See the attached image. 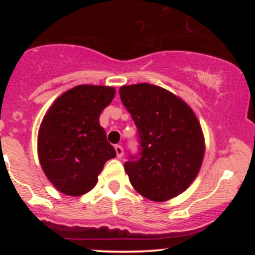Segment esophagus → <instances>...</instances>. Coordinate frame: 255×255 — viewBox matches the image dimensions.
<instances>
[{"instance_id": "34e87169", "label": "esophagus", "mask_w": 255, "mask_h": 255, "mask_svg": "<svg viewBox=\"0 0 255 255\" xmlns=\"http://www.w3.org/2000/svg\"><path fill=\"white\" fill-rule=\"evenodd\" d=\"M115 151H116V156H118V158H122V156H124V147H122L121 145H116Z\"/></svg>"}]
</instances>
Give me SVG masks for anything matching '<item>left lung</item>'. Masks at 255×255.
Segmentation results:
<instances>
[{"label":"left lung","instance_id":"1","mask_svg":"<svg viewBox=\"0 0 255 255\" xmlns=\"http://www.w3.org/2000/svg\"><path fill=\"white\" fill-rule=\"evenodd\" d=\"M135 122L140 158L126 162L131 186L148 200L166 201L191 186L201 168L205 139L194 111L170 91L147 83L120 87Z\"/></svg>","mask_w":255,"mask_h":255}]
</instances>
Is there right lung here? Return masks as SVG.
<instances>
[{"mask_svg": "<svg viewBox=\"0 0 255 255\" xmlns=\"http://www.w3.org/2000/svg\"><path fill=\"white\" fill-rule=\"evenodd\" d=\"M115 93L110 86L79 85L46 111L38 131V158L45 176L63 194L80 197L90 192L105 162L116 157L99 125L101 113Z\"/></svg>", "mask_w": 255, "mask_h": 255, "instance_id": "add662e5", "label": "right lung"}]
</instances>
